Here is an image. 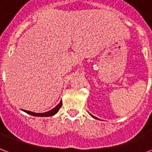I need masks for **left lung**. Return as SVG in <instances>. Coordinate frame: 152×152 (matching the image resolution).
I'll return each mask as SVG.
<instances>
[{
  "label": "left lung",
  "mask_w": 152,
  "mask_h": 152,
  "mask_svg": "<svg viewBox=\"0 0 152 152\" xmlns=\"http://www.w3.org/2000/svg\"><path fill=\"white\" fill-rule=\"evenodd\" d=\"M94 118H96V117H94Z\"/></svg>",
  "instance_id": "left-lung-1"
}]
</instances>
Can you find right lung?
Here are the masks:
<instances>
[{
  "mask_svg": "<svg viewBox=\"0 0 152 152\" xmlns=\"http://www.w3.org/2000/svg\"><path fill=\"white\" fill-rule=\"evenodd\" d=\"M61 107H62V101H61L54 108H53L52 110H50L49 112H44V113H35V112H30V111H26V110H23V111L26 112V113H28V114L34 115V116H43V117L44 116H52V115H55L57 112H58V110H59Z\"/></svg>",
  "mask_w": 152,
  "mask_h": 152,
  "instance_id": "1",
  "label": "right lung"
}]
</instances>
